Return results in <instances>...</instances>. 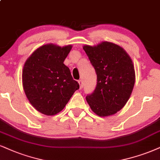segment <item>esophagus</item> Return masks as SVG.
Segmentation results:
<instances>
[{"instance_id":"1","label":"esophagus","mask_w":160,"mask_h":160,"mask_svg":"<svg viewBox=\"0 0 160 160\" xmlns=\"http://www.w3.org/2000/svg\"><path fill=\"white\" fill-rule=\"evenodd\" d=\"M78 84H79L80 89H82V88H83V81H82V80H79V81H78Z\"/></svg>"}]
</instances>
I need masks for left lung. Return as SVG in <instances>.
Here are the masks:
<instances>
[{"mask_svg": "<svg viewBox=\"0 0 160 160\" xmlns=\"http://www.w3.org/2000/svg\"><path fill=\"white\" fill-rule=\"evenodd\" d=\"M83 49L97 76L95 90L86 96L87 102L98 116L115 114L127 103L134 86L132 60L123 48L108 41Z\"/></svg>", "mask_w": 160, "mask_h": 160, "instance_id": "1", "label": "left lung"}]
</instances>
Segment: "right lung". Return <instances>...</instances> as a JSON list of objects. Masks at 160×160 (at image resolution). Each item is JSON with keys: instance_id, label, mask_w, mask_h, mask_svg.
<instances>
[{"instance_id": "right-lung-1", "label": "right lung", "mask_w": 160, "mask_h": 160, "mask_svg": "<svg viewBox=\"0 0 160 160\" xmlns=\"http://www.w3.org/2000/svg\"><path fill=\"white\" fill-rule=\"evenodd\" d=\"M72 48L46 44L39 47L25 62L23 90L31 104L40 113L56 115L64 109L79 84L64 62Z\"/></svg>"}]
</instances>
